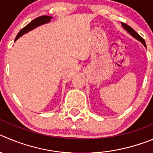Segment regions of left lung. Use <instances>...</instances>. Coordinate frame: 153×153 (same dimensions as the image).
Here are the masks:
<instances>
[{"label": "left lung", "mask_w": 153, "mask_h": 153, "mask_svg": "<svg viewBox=\"0 0 153 153\" xmlns=\"http://www.w3.org/2000/svg\"><path fill=\"white\" fill-rule=\"evenodd\" d=\"M122 26H123V28H125V29L127 31H128V33H129L130 35H131V36H133L134 38H136L137 40H138V41H140V42L142 43L143 44L144 47H145V48H146V45L145 41H144V39L142 38V37L140 36L139 34L137 33V32L134 31V30L133 29V28H131V26H129V25H127V24L124 23V22H122Z\"/></svg>", "instance_id": "8db88e82"}]
</instances>
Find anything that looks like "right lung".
<instances>
[{
    "label": "right lung",
    "mask_w": 153,
    "mask_h": 153,
    "mask_svg": "<svg viewBox=\"0 0 153 153\" xmlns=\"http://www.w3.org/2000/svg\"><path fill=\"white\" fill-rule=\"evenodd\" d=\"M53 17L49 16H39L38 17V18L33 19V20L31 21V22H30L28 25H25L24 28H22V29L19 31L18 35H17L16 37L15 41H16L19 37H21L22 35H23L24 34L28 32L29 31H31V30L35 28L36 27L40 26V25H43V24L48 23V22L51 20V19Z\"/></svg>",
    "instance_id": "1"
}]
</instances>
